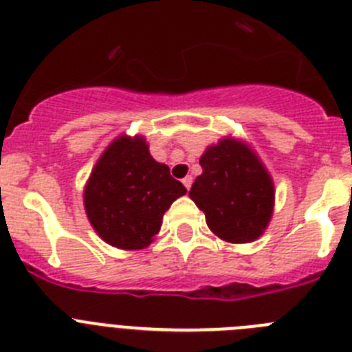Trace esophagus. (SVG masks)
Segmentation results:
<instances>
[{"label":"esophagus","mask_w":352,"mask_h":352,"mask_svg":"<svg viewBox=\"0 0 352 352\" xmlns=\"http://www.w3.org/2000/svg\"><path fill=\"white\" fill-rule=\"evenodd\" d=\"M192 183H194V178H192V176H186V178H183V185H185L186 190H190Z\"/></svg>","instance_id":"1"}]
</instances>
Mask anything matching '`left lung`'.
I'll use <instances>...</instances> for the list:
<instances>
[{"label":"left lung","instance_id":"8db88e82","mask_svg":"<svg viewBox=\"0 0 352 352\" xmlns=\"http://www.w3.org/2000/svg\"><path fill=\"white\" fill-rule=\"evenodd\" d=\"M203 174L190 199L206 214V223L229 243L259 238L273 214L275 188L263 162L245 142L226 138L206 148L199 160Z\"/></svg>","mask_w":352,"mask_h":352}]
</instances>
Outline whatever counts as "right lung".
<instances>
[{
    "instance_id": "obj_1",
    "label": "right lung",
    "mask_w": 352,
    "mask_h": 352,
    "mask_svg": "<svg viewBox=\"0 0 352 352\" xmlns=\"http://www.w3.org/2000/svg\"><path fill=\"white\" fill-rule=\"evenodd\" d=\"M185 192L169 167L149 155L144 138L121 135L93 167L84 188V208L105 243L139 250L153 241L164 213Z\"/></svg>"
}]
</instances>
